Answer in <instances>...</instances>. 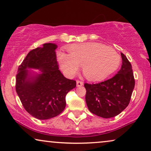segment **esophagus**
Segmentation results:
<instances>
[{"instance_id": "1", "label": "esophagus", "mask_w": 151, "mask_h": 151, "mask_svg": "<svg viewBox=\"0 0 151 151\" xmlns=\"http://www.w3.org/2000/svg\"><path fill=\"white\" fill-rule=\"evenodd\" d=\"M83 85V83L82 81H79V80L76 81V86H77L78 87L82 86Z\"/></svg>"}]
</instances>
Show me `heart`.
<instances>
[{"mask_svg":"<svg viewBox=\"0 0 151 151\" xmlns=\"http://www.w3.org/2000/svg\"><path fill=\"white\" fill-rule=\"evenodd\" d=\"M69 55L58 52L60 68L64 75L73 78L77 74L79 65L86 79L101 81L112 75L120 65L121 59L117 52L99 43L74 44L67 48Z\"/></svg>","mask_w":151,"mask_h":151,"instance_id":"b5f03b06","label":"heart"}]
</instances>
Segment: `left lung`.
<instances>
[{
    "instance_id": "left-lung-1",
    "label": "left lung",
    "mask_w": 151,
    "mask_h": 151,
    "mask_svg": "<svg viewBox=\"0 0 151 151\" xmlns=\"http://www.w3.org/2000/svg\"><path fill=\"white\" fill-rule=\"evenodd\" d=\"M121 69L113 77L96 84L85 83L86 101L90 112L100 117L109 118L120 114L130 102L135 87L131 63L121 52Z\"/></svg>"
}]
</instances>
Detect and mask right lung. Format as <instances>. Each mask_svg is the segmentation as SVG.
I'll return each instance as SVG.
<instances>
[{
  "instance_id": "right-lung-1",
  "label": "right lung",
  "mask_w": 151,
  "mask_h": 151,
  "mask_svg": "<svg viewBox=\"0 0 151 151\" xmlns=\"http://www.w3.org/2000/svg\"><path fill=\"white\" fill-rule=\"evenodd\" d=\"M55 44H43L29 52L19 65L16 90L25 110L34 118L47 120L58 116L65 107V96L76 86L59 70ZM39 69L41 74L31 77L26 69Z\"/></svg>"
}]
</instances>
